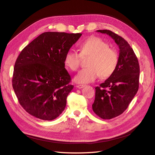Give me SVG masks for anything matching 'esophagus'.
Listing matches in <instances>:
<instances>
[{
    "instance_id": "esophagus-1",
    "label": "esophagus",
    "mask_w": 155,
    "mask_h": 155,
    "mask_svg": "<svg viewBox=\"0 0 155 155\" xmlns=\"http://www.w3.org/2000/svg\"><path fill=\"white\" fill-rule=\"evenodd\" d=\"M84 86H85L84 84H79V85H77L76 86V87H77V88H84Z\"/></svg>"
}]
</instances>
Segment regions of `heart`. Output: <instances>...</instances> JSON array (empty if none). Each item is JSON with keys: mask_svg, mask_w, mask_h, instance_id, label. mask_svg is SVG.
Listing matches in <instances>:
<instances>
[{"mask_svg": "<svg viewBox=\"0 0 155 155\" xmlns=\"http://www.w3.org/2000/svg\"><path fill=\"white\" fill-rule=\"evenodd\" d=\"M80 53L69 50L65 54L64 63L70 70L77 71L81 58L90 56L87 66L74 77V81L79 84H87L94 82L100 76L108 78L116 69L118 62V55L115 50L109 48L107 42L101 38L92 37L81 42L78 45Z\"/></svg>", "mask_w": 155, "mask_h": 155, "instance_id": "heart-1", "label": "heart"}]
</instances>
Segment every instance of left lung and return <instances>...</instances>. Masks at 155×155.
<instances>
[{"label": "left lung", "mask_w": 155, "mask_h": 155, "mask_svg": "<svg viewBox=\"0 0 155 155\" xmlns=\"http://www.w3.org/2000/svg\"><path fill=\"white\" fill-rule=\"evenodd\" d=\"M97 32L109 35L119 48L118 62L113 73L96 89L94 112L103 119L120 115L137 92L140 65L132 47L125 39L109 30Z\"/></svg>", "instance_id": "obj_1"}]
</instances>
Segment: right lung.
<instances>
[{"label": "right lung", "mask_w": 155, "mask_h": 155, "mask_svg": "<svg viewBox=\"0 0 155 155\" xmlns=\"http://www.w3.org/2000/svg\"><path fill=\"white\" fill-rule=\"evenodd\" d=\"M81 33L45 32L22 50L15 63L12 86L31 115L52 120L64 110L73 88L64 57Z\"/></svg>", "instance_id": "right-lung-1"}]
</instances>
